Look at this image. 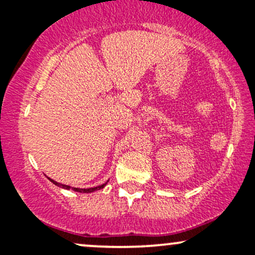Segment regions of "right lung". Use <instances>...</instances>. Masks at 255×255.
I'll return each instance as SVG.
<instances>
[{
	"label": "right lung",
	"instance_id": "1",
	"mask_svg": "<svg viewBox=\"0 0 255 255\" xmlns=\"http://www.w3.org/2000/svg\"><path fill=\"white\" fill-rule=\"evenodd\" d=\"M48 178H49V180L51 181L52 183H54V184H56V186H61V187H62V188H64V189H72V191H75V192H80V193H91V192L98 191V189H102V188H104V186H105V184H107V182H105L104 184H102V186H98V187H93V188H73V187H71V186H66V184H60V183H57L56 181L51 180L50 177H48Z\"/></svg>",
	"mask_w": 255,
	"mask_h": 255
}]
</instances>
